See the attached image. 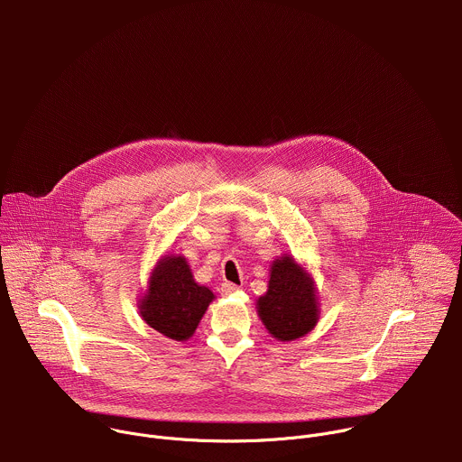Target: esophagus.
<instances>
[{
    "instance_id": "1",
    "label": "esophagus",
    "mask_w": 462,
    "mask_h": 462,
    "mask_svg": "<svg viewBox=\"0 0 462 462\" xmlns=\"http://www.w3.org/2000/svg\"><path fill=\"white\" fill-rule=\"evenodd\" d=\"M234 292H239L237 285H234V283H223L221 285V294H234Z\"/></svg>"
}]
</instances>
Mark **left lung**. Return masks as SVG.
<instances>
[{"instance_id":"8db88e82","label":"left lung","mask_w":462,"mask_h":462,"mask_svg":"<svg viewBox=\"0 0 462 462\" xmlns=\"http://www.w3.org/2000/svg\"><path fill=\"white\" fill-rule=\"evenodd\" d=\"M257 314L267 331L282 342H292L318 323L314 280L292 255H282L271 267L269 291L257 300Z\"/></svg>"}]
</instances>
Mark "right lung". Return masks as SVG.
Segmentation results:
<instances>
[{
  "label": "right lung",
  "instance_id": "1",
  "mask_svg": "<svg viewBox=\"0 0 462 462\" xmlns=\"http://www.w3.org/2000/svg\"><path fill=\"white\" fill-rule=\"evenodd\" d=\"M214 298L208 287L195 283L184 255H164L152 271L139 309L143 319L155 331L184 342L195 333Z\"/></svg>",
  "mask_w": 462,
  "mask_h": 462
}]
</instances>
